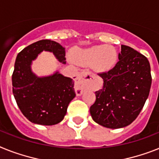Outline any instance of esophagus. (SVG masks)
Returning <instances> with one entry per match:
<instances>
[{"instance_id":"obj_1","label":"esophagus","mask_w":159,"mask_h":159,"mask_svg":"<svg viewBox=\"0 0 159 159\" xmlns=\"http://www.w3.org/2000/svg\"><path fill=\"white\" fill-rule=\"evenodd\" d=\"M94 73L90 71H83L79 73L74 86L77 95H81L83 93L92 78L94 77Z\"/></svg>"}]
</instances>
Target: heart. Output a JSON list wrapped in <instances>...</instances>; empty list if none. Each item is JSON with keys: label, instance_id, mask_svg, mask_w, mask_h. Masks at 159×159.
<instances>
[{"label": "heart", "instance_id": "obj_1", "mask_svg": "<svg viewBox=\"0 0 159 159\" xmlns=\"http://www.w3.org/2000/svg\"><path fill=\"white\" fill-rule=\"evenodd\" d=\"M74 57L81 65L86 66L92 65L99 71H106L116 63L117 52L111 46L98 45L84 50H77Z\"/></svg>", "mask_w": 159, "mask_h": 159}]
</instances>
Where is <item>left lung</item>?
Masks as SVG:
<instances>
[{"mask_svg":"<svg viewBox=\"0 0 159 159\" xmlns=\"http://www.w3.org/2000/svg\"><path fill=\"white\" fill-rule=\"evenodd\" d=\"M103 80L96 100L90 107L92 119L109 129L130 125L143 108L150 94L152 77L148 59L122 45L119 61L108 72L98 73Z\"/></svg>","mask_w":159,"mask_h":159,"instance_id":"obj_1","label":"left lung"}]
</instances>
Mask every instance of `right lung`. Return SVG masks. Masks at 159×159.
Here are the masks:
<instances>
[{
  "label": "right lung",
  "instance_id": "add662e5",
  "mask_svg": "<svg viewBox=\"0 0 159 159\" xmlns=\"http://www.w3.org/2000/svg\"><path fill=\"white\" fill-rule=\"evenodd\" d=\"M43 50L52 52L65 63V48L55 41L43 39L26 47L14 64L13 94L22 113L30 122L54 125L63 120L69 102L76 96L74 82L59 73L46 77H37L32 73L31 61Z\"/></svg>",
  "mask_w": 159,
  "mask_h": 159
}]
</instances>
